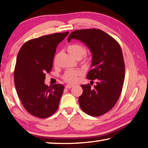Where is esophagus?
<instances>
[{
  "label": "esophagus",
  "mask_w": 148,
  "mask_h": 148,
  "mask_svg": "<svg viewBox=\"0 0 148 148\" xmlns=\"http://www.w3.org/2000/svg\"><path fill=\"white\" fill-rule=\"evenodd\" d=\"M72 87H73V85H72V84H67L65 86V88H67V89H70Z\"/></svg>",
  "instance_id": "1"
}]
</instances>
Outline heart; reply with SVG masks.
I'll return each mask as SVG.
<instances>
[{
	"label": "heart",
	"instance_id": "b5f03b06",
	"mask_svg": "<svg viewBox=\"0 0 148 148\" xmlns=\"http://www.w3.org/2000/svg\"><path fill=\"white\" fill-rule=\"evenodd\" d=\"M68 51L75 58H81L86 53V49L81 44L74 43L69 45ZM81 71L79 69H71L67 71L63 76V79L66 82H74L77 79L78 75H80Z\"/></svg>",
	"mask_w": 148,
	"mask_h": 148
}]
</instances>
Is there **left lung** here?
<instances>
[{"instance_id": "left-lung-1", "label": "left lung", "mask_w": 148, "mask_h": 148, "mask_svg": "<svg viewBox=\"0 0 148 148\" xmlns=\"http://www.w3.org/2000/svg\"><path fill=\"white\" fill-rule=\"evenodd\" d=\"M77 39L90 49L91 69L87 79L97 80V85H81L83 93L79 102L82 110L93 116L104 115L115 105L123 86L125 66L119 44L103 31L80 29L72 32L68 41Z\"/></svg>"}]
</instances>
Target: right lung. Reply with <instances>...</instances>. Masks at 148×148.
I'll return each instance as SVG.
<instances>
[{"label": "right lung", "mask_w": 148, "mask_h": 148, "mask_svg": "<svg viewBox=\"0 0 148 148\" xmlns=\"http://www.w3.org/2000/svg\"><path fill=\"white\" fill-rule=\"evenodd\" d=\"M69 32L42 36L26 42L19 50L14 71V82L18 96L27 112L44 119L57 110L64 86L44 84L49 73L58 44Z\"/></svg>", "instance_id": "add662e5"}]
</instances>
